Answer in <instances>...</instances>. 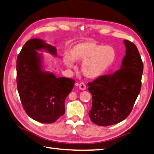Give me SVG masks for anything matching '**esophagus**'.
Segmentation results:
<instances>
[{
	"label": "esophagus",
	"mask_w": 154,
	"mask_h": 154,
	"mask_svg": "<svg viewBox=\"0 0 154 154\" xmlns=\"http://www.w3.org/2000/svg\"><path fill=\"white\" fill-rule=\"evenodd\" d=\"M79 88L81 89V90L84 91L86 89V85H85V83H79Z\"/></svg>",
	"instance_id": "esophagus-1"
}]
</instances>
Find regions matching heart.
<instances>
[{"label": "heart", "mask_w": 154, "mask_h": 154, "mask_svg": "<svg viewBox=\"0 0 154 154\" xmlns=\"http://www.w3.org/2000/svg\"><path fill=\"white\" fill-rule=\"evenodd\" d=\"M116 57V51L112 46L82 42L75 44L70 49L69 56H64L63 61L71 69L75 67L74 62L82 63L83 74L90 79H97L112 67Z\"/></svg>", "instance_id": "b5f03b06"}]
</instances>
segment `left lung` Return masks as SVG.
Masks as SVG:
<instances>
[{"instance_id":"8db88e82","label":"left lung","mask_w":154,"mask_h":154,"mask_svg":"<svg viewBox=\"0 0 154 154\" xmlns=\"http://www.w3.org/2000/svg\"><path fill=\"white\" fill-rule=\"evenodd\" d=\"M125 55L121 68L88 83L92 95L91 121L99 126L115 125L129 115L141 87L143 64L133 43L124 40Z\"/></svg>"}]
</instances>
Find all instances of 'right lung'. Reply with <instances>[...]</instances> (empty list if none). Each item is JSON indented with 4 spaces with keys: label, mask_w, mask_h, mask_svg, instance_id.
<instances>
[{
    "label": "right lung",
    "mask_w": 154,
    "mask_h": 154,
    "mask_svg": "<svg viewBox=\"0 0 154 154\" xmlns=\"http://www.w3.org/2000/svg\"><path fill=\"white\" fill-rule=\"evenodd\" d=\"M38 51L57 56L56 47L43 40L27 41L17 59V85L27 115L41 123H53L65 114V100L75 82L45 71Z\"/></svg>",
    "instance_id": "1"
}]
</instances>
